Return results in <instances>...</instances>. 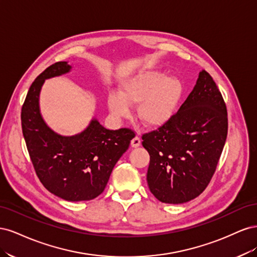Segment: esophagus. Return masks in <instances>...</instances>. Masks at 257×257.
<instances>
[{
	"label": "esophagus",
	"mask_w": 257,
	"mask_h": 257,
	"mask_svg": "<svg viewBox=\"0 0 257 257\" xmlns=\"http://www.w3.org/2000/svg\"><path fill=\"white\" fill-rule=\"evenodd\" d=\"M141 144H142V141H141V138L139 137H134L133 139H132V142H131V146L133 147V148H137V147H139L141 146Z\"/></svg>",
	"instance_id": "obj_1"
}]
</instances>
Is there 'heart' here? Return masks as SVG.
Returning a JSON list of instances; mask_svg holds the SVG:
<instances>
[{
  "label": "heart",
  "mask_w": 257,
  "mask_h": 257,
  "mask_svg": "<svg viewBox=\"0 0 257 257\" xmlns=\"http://www.w3.org/2000/svg\"><path fill=\"white\" fill-rule=\"evenodd\" d=\"M183 96V84L175 76L146 71L125 79L120 92L108 95V108L119 116L127 115L130 106L138 105V116L146 126L161 127L176 114Z\"/></svg>",
  "instance_id": "obj_1"
}]
</instances>
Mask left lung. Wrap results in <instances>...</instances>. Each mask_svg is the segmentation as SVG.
<instances>
[{
    "label": "left lung",
    "mask_w": 257,
    "mask_h": 257,
    "mask_svg": "<svg viewBox=\"0 0 257 257\" xmlns=\"http://www.w3.org/2000/svg\"><path fill=\"white\" fill-rule=\"evenodd\" d=\"M227 127L221 92L201 71L174 118L143 135L150 154L147 182L153 195L165 204H183L200 195L215 172Z\"/></svg>",
    "instance_id": "8db88e82"
}]
</instances>
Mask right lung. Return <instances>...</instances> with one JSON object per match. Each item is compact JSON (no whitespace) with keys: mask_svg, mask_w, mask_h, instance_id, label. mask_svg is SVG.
Returning <instances> with one entry per match:
<instances>
[{"mask_svg":"<svg viewBox=\"0 0 257 257\" xmlns=\"http://www.w3.org/2000/svg\"><path fill=\"white\" fill-rule=\"evenodd\" d=\"M71 69L67 62H57L33 81L21 109L22 133L36 175L46 189L68 201L91 200L103 193L115 163L135 134L128 128L107 130L95 118L74 136H62L46 124L40 109L43 84Z\"/></svg>","mask_w":257,"mask_h":257,"instance_id":"obj_1","label":"right lung"}]
</instances>
